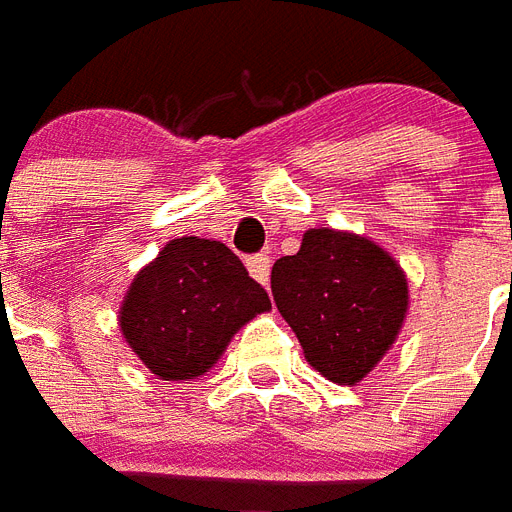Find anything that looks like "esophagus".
Instances as JSON below:
<instances>
[{
    "label": "esophagus",
    "mask_w": 512,
    "mask_h": 512,
    "mask_svg": "<svg viewBox=\"0 0 512 512\" xmlns=\"http://www.w3.org/2000/svg\"><path fill=\"white\" fill-rule=\"evenodd\" d=\"M248 264V272H251L253 280H259L261 286H267L270 283V267L272 261L267 253H259V256H251V259L245 261Z\"/></svg>",
    "instance_id": "esophagus-1"
}]
</instances>
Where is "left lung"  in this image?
<instances>
[{"mask_svg":"<svg viewBox=\"0 0 512 512\" xmlns=\"http://www.w3.org/2000/svg\"><path fill=\"white\" fill-rule=\"evenodd\" d=\"M272 297L310 367L356 386L405 324L407 275L378 242L340 229H307L294 256L272 267Z\"/></svg>","mask_w":512,"mask_h":512,"instance_id":"1","label":"left lung"}]
</instances>
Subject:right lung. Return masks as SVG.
<instances>
[{
	"mask_svg": "<svg viewBox=\"0 0 512 512\" xmlns=\"http://www.w3.org/2000/svg\"><path fill=\"white\" fill-rule=\"evenodd\" d=\"M267 310V291L224 242L178 237L134 275L118 326L156 378L194 380L218 364L242 326Z\"/></svg>",
	"mask_w": 512,
	"mask_h": 512,
	"instance_id": "1",
	"label": "right lung"
}]
</instances>
